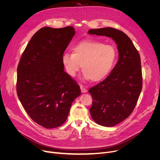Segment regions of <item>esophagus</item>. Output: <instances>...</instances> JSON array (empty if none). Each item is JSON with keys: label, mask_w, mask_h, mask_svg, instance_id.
<instances>
[{"label": "esophagus", "mask_w": 160, "mask_h": 160, "mask_svg": "<svg viewBox=\"0 0 160 160\" xmlns=\"http://www.w3.org/2000/svg\"><path fill=\"white\" fill-rule=\"evenodd\" d=\"M80 89H81L82 93H86V92L88 91V89L82 85H80Z\"/></svg>", "instance_id": "esophagus-1"}]
</instances>
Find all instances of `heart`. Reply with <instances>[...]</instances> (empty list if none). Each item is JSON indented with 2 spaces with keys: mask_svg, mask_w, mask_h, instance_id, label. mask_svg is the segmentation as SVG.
I'll use <instances>...</instances> for the list:
<instances>
[{
  "mask_svg": "<svg viewBox=\"0 0 160 160\" xmlns=\"http://www.w3.org/2000/svg\"><path fill=\"white\" fill-rule=\"evenodd\" d=\"M72 50V53L65 52L62 58L67 72L74 77L82 66L85 78L93 82L103 80L110 73L117 58L113 46L97 41H81Z\"/></svg>",
  "mask_w": 160,
  "mask_h": 160,
  "instance_id": "b5f03b06",
  "label": "heart"
}]
</instances>
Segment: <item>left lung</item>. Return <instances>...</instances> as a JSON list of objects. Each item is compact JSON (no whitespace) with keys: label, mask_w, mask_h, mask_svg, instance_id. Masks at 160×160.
Listing matches in <instances>:
<instances>
[{"label":"left lung","mask_w":160,"mask_h":160,"mask_svg":"<svg viewBox=\"0 0 160 160\" xmlns=\"http://www.w3.org/2000/svg\"><path fill=\"white\" fill-rule=\"evenodd\" d=\"M89 34L107 36L117 45L119 60L110 75L88 91L93 98L89 109L94 121L113 127L130 116L142 89L140 56L130 38L123 32L107 27L91 29Z\"/></svg>","instance_id":"8db88e82"}]
</instances>
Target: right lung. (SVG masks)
Returning a JSON list of instances; mask_svg holds the SVG:
<instances>
[{
  "instance_id": "add662e5",
  "label": "right lung",
  "mask_w": 160,
  "mask_h": 160,
  "mask_svg": "<svg viewBox=\"0 0 160 160\" xmlns=\"http://www.w3.org/2000/svg\"><path fill=\"white\" fill-rule=\"evenodd\" d=\"M75 34L72 27H43L33 35L18 67L17 93L30 118L54 128L66 121L81 94L77 82L64 71L62 56Z\"/></svg>"
}]
</instances>
